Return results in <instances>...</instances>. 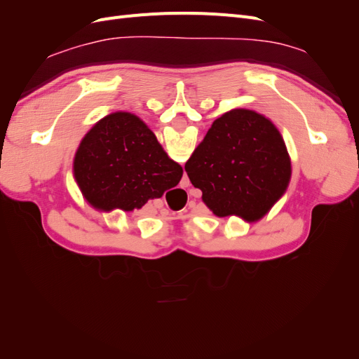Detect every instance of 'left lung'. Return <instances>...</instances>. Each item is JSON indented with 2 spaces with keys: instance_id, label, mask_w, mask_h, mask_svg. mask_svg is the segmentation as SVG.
Returning <instances> with one entry per match:
<instances>
[{
  "instance_id": "obj_1",
  "label": "left lung",
  "mask_w": 359,
  "mask_h": 359,
  "mask_svg": "<svg viewBox=\"0 0 359 359\" xmlns=\"http://www.w3.org/2000/svg\"><path fill=\"white\" fill-rule=\"evenodd\" d=\"M202 201L219 217H264L285 193L290 158L276 126L247 109L226 112L212 123L186 163Z\"/></svg>"
}]
</instances>
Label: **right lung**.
I'll list each match as a JSON object with an SVG mask.
<instances>
[{
    "label": "right lung",
    "instance_id": "right-lung-1",
    "mask_svg": "<svg viewBox=\"0 0 359 359\" xmlns=\"http://www.w3.org/2000/svg\"><path fill=\"white\" fill-rule=\"evenodd\" d=\"M74 177L97 208L133 211L178 186L182 168L168 157L144 121L115 112L83 137L74 157Z\"/></svg>",
    "mask_w": 359,
    "mask_h": 359
}]
</instances>
